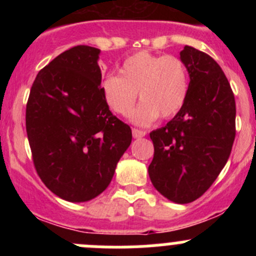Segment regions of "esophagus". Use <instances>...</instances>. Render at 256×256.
<instances>
[{
    "label": "esophagus",
    "mask_w": 256,
    "mask_h": 256,
    "mask_svg": "<svg viewBox=\"0 0 256 256\" xmlns=\"http://www.w3.org/2000/svg\"><path fill=\"white\" fill-rule=\"evenodd\" d=\"M144 135H146V131L138 130V128H132V136H134V138H144Z\"/></svg>",
    "instance_id": "obj_1"
}]
</instances>
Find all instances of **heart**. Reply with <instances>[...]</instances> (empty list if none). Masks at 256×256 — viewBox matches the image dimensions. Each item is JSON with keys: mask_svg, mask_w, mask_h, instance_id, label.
I'll return each mask as SVG.
<instances>
[{"mask_svg": "<svg viewBox=\"0 0 256 256\" xmlns=\"http://www.w3.org/2000/svg\"><path fill=\"white\" fill-rule=\"evenodd\" d=\"M190 90L187 68L174 56H157L138 52L120 68V76H108L102 82V92L112 112L128 116L138 99L141 104L131 115L132 122L150 125L158 116L170 118L184 105Z\"/></svg>", "mask_w": 256, "mask_h": 256, "instance_id": "heart-1", "label": "heart"}]
</instances>
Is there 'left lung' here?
I'll return each instance as SVG.
<instances>
[{
  "label": "left lung",
  "instance_id": "8db88e82",
  "mask_svg": "<svg viewBox=\"0 0 256 256\" xmlns=\"http://www.w3.org/2000/svg\"><path fill=\"white\" fill-rule=\"evenodd\" d=\"M180 60L190 74L182 109L150 134L154 160L148 176L164 197L178 204L200 198L226 166L236 138V99L220 66L186 46Z\"/></svg>",
  "mask_w": 256,
  "mask_h": 256
}]
</instances>
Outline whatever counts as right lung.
Here are the masks:
<instances>
[{
    "label": "right lung",
    "mask_w": 256,
    "mask_h": 256,
    "mask_svg": "<svg viewBox=\"0 0 256 256\" xmlns=\"http://www.w3.org/2000/svg\"><path fill=\"white\" fill-rule=\"evenodd\" d=\"M100 49L76 46L36 76L26 130L38 176L59 198L86 202L104 192L132 140L102 92Z\"/></svg>",
    "instance_id": "add662e5"
}]
</instances>
